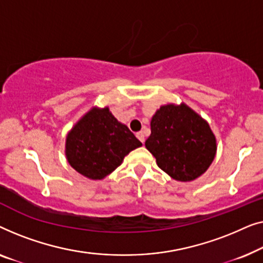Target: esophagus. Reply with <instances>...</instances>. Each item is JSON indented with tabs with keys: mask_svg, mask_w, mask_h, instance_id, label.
<instances>
[{
	"mask_svg": "<svg viewBox=\"0 0 263 263\" xmlns=\"http://www.w3.org/2000/svg\"><path fill=\"white\" fill-rule=\"evenodd\" d=\"M137 138H138L139 140H140V142H142V143H144V140H145V138H144V133L142 132V131H140V132H137Z\"/></svg>",
	"mask_w": 263,
	"mask_h": 263,
	"instance_id": "obj_1",
	"label": "esophagus"
}]
</instances>
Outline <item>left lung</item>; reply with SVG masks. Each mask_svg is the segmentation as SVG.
<instances>
[{"mask_svg": "<svg viewBox=\"0 0 263 263\" xmlns=\"http://www.w3.org/2000/svg\"><path fill=\"white\" fill-rule=\"evenodd\" d=\"M145 146L158 167L183 182L204 174L217 150L209 124L184 103L162 106L157 110L151 119V135Z\"/></svg>", "mask_w": 263, "mask_h": 263, "instance_id": "obj_1", "label": "left lung"}]
</instances>
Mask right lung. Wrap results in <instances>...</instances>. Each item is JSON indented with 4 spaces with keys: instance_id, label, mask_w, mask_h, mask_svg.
Returning <instances> with one entry per match:
<instances>
[{
    "instance_id": "add662e5",
    "label": "right lung",
    "mask_w": 263,
    "mask_h": 263,
    "mask_svg": "<svg viewBox=\"0 0 263 263\" xmlns=\"http://www.w3.org/2000/svg\"><path fill=\"white\" fill-rule=\"evenodd\" d=\"M142 143L112 116L109 109L93 108L66 137L70 165L91 180H101L117 169L124 157Z\"/></svg>"
}]
</instances>
